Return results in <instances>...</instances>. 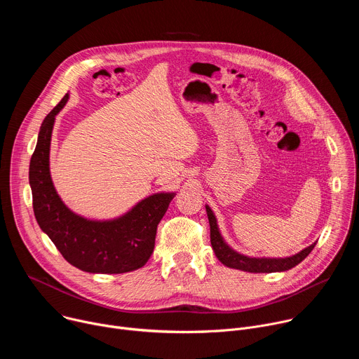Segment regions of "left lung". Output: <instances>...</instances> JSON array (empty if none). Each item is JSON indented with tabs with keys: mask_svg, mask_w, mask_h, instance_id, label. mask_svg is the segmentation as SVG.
Listing matches in <instances>:
<instances>
[{
	"mask_svg": "<svg viewBox=\"0 0 359 359\" xmlns=\"http://www.w3.org/2000/svg\"><path fill=\"white\" fill-rule=\"evenodd\" d=\"M209 223H210V241L212 247L215 250L216 257L227 267L241 270V271H248V273H277V271H287L297 264H299L306 255H309L313 248L316 247L317 243L311 244L310 247L304 248L298 254L291 255V257L285 259H255V257H247V255L238 254L234 251L231 247H229L217 227V220L216 216L213 215L212 209L206 206Z\"/></svg>",
	"mask_w": 359,
	"mask_h": 359,
	"instance_id": "1",
	"label": "left lung"
}]
</instances>
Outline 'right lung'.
<instances>
[{
	"label": "right lung",
	"mask_w": 359,
	"mask_h": 359,
	"mask_svg": "<svg viewBox=\"0 0 359 359\" xmlns=\"http://www.w3.org/2000/svg\"><path fill=\"white\" fill-rule=\"evenodd\" d=\"M67 93L43 119L29 163L35 219L74 267L93 274H122L143 267L155 248L158 224L175 193L151 194L126 215L107 222L88 220L71 212L58 196L49 175V146L55 116Z\"/></svg>",
	"instance_id": "obj_1"
}]
</instances>
